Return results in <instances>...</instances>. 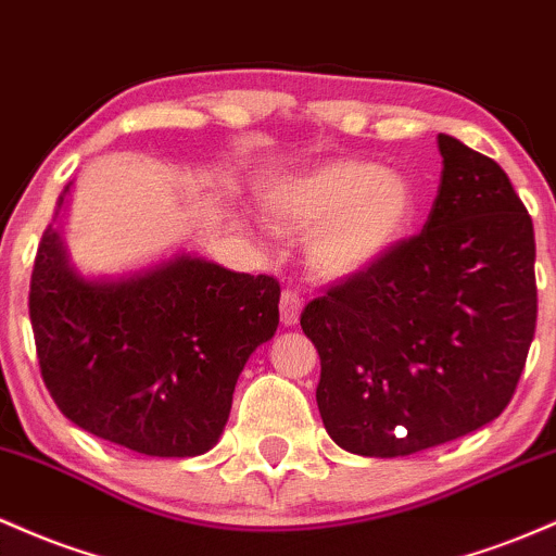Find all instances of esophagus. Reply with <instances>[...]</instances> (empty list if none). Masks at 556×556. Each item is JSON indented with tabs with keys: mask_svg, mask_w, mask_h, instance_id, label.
<instances>
[{
	"mask_svg": "<svg viewBox=\"0 0 556 556\" xmlns=\"http://www.w3.org/2000/svg\"><path fill=\"white\" fill-rule=\"evenodd\" d=\"M302 307H304V299L299 296L296 291L286 289L283 294H280V323H283V326H296L299 315H302Z\"/></svg>",
	"mask_w": 556,
	"mask_h": 556,
	"instance_id": "1",
	"label": "esophagus"
}]
</instances>
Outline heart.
<instances>
[{"label":"heart","instance_id":"1","mask_svg":"<svg viewBox=\"0 0 556 556\" xmlns=\"http://www.w3.org/2000/svg\"><path fill=\"white\" fill-rule=\"evenodd\" d=\"M265 210L283 228L309 230L307 262L317 276L349 278L396 244L415 212V194L399 173L336 160L280 184Z\"/></svg>","mask_w":556,"mask_h":556}]
</instances>
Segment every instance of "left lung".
Listing matches in <instances>:
<instances>
[{
  "label": "left lung",
  "instance_id": "obj_1",
  "mask_svg": "<svg viewBox=\"0 0 556 556\" xmlns=\"http://www.w3.org/2000/svg\"><path fill=\"white\" fill-rule=\"evenodd\" d=\"M426 226L304 307L341 448L404 457L504 413L535 333L533 220L494 160L439 134Z\"/></svg>",
  "mask_w": 556,
  "mask_h": 556
}]
</instances>
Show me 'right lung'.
I'll return each instance as SVG.
<instances>
[{
  "label": "right lung",
  "mask_w": 556,
  "mask_h": 556,
  "mask_svg": "<svg viewBox=\"0 0 556 556\" xmlns=\"http://www.w3.org/2000/svg\"><path fill=\"white\" fill-rule=\"evenodd\" d=\"M278 299L273 276L199 257L84 280L47 228L28 294L43 386L67 420L110 444L197 457L220 439L249 354L276 333Z\"/></svg>",
  "instance_id": "add662e5"
}]
</instances>
